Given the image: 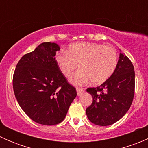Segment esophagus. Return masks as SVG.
<instances>
[{"label": "esophagus", "mask_w": 148, "mask_h": 148, "mask_svg": "<svg viewBox=\"0 0 148 148\" xmlns=\"http://www.w3.org/2000/svg\"><path fill=\"white\" fill-rule=\"evenodd\" d=\"M77 95H80L84 92V89L83 88H79V87H77Z\"/></svg>", "instance_id": "34e87169"}]
</instances>
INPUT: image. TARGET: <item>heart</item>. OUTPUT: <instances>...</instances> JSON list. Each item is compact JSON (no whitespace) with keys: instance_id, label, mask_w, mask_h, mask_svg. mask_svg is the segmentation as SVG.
<instances>
[{"instance_id":"1","label":"heart","mask_w":148,"mask_h":148,"mask_svg":"<svg viewBox=\"0 0 148 148\" xmlns=\"http://www.w3.org/2000/svg\"><path fill=\"white\" fill-rule=\"evenodd\" d=\"M55 60L66 77H70L79 65L80 69L69 79L73 84L82 85L89 81L99 84L114 74L118 64V55L112 46L77 42L69 45L66 52L57 53Z\"/></svg>"}]
</instances>
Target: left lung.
Returning a JSON list of instances; mask_svg holds the SVG:
<instances>
[{
	"label": "left lung",
	"instance_id": "obj_1",
	"mask_svg": "<svg viewBox=\"0 0 148 148\" xmlns=\"http://www.w3.org/2000/svg\"><path fill=\"white\" fill-rule=\"evenodd\" d=\"M86 92L93 98L86 110L90 122L107 126L120 120L129 110L135 95V69L129 58L120 53L111 77L97 87L88 88Z\"/></svg>",
	"mask_w": 148,
	"mask_h": 148
}]
</instances>
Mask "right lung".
<instances>
[{
  "label": "right lung",
  "instance_id": "add662e5",
  "mask_svg": "<svg viewBox=\"0 0 148 148\" xmlns=\"http://www.w3.org/2000/svg\"><path fill=\"white\" fill-rule=\"evenodd\" d=\"M60 49L55 43H42L23 55L13 77L15 96L34 122L53 125L64 120L77 90L61 72L55 59Z\"/></svg>",
  "mask_w": 148,
  "mask_h": 148
}]
</instances>
